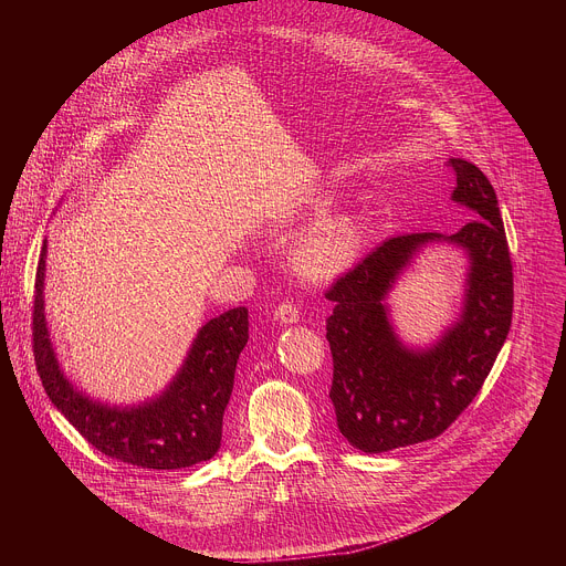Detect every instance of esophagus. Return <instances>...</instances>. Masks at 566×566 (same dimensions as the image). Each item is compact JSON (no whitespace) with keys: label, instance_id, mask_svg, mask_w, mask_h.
<instances>
[{"label":"esophagus","instance_id":"obj_1","mask_svg":"<svg viewBox=\"0 0 566 566\" xmlns=\"http://www.w3.org/2000/svg\"><path fill=\"white\" fill-rule=\"evenodd\" d=\"M273 315H275V319H277V322H282V325H293V322H297V319H300V311H297V306H295L293 302H289V300H284L282 304H277Z\"/></svg>","mask_w":566,"mask_h":566}]
</instances>
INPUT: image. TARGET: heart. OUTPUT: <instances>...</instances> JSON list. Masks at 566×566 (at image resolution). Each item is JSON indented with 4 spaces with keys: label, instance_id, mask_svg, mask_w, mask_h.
<instances>
[{
    "label": "heart",
    "instance_id": "obj_1",
    "mask_svg": "<svg viewBox=\"0 0 566 566\" xmlns=\"http://www.w3.org/2000/svg\"><path fill=\"white\" fill-rule=\"evenodd\" d=\"M363 244V223L343 212L308 228L293 247V264L306 277H334L349 269Z\"/></svg>",
    "mask_w": 566,
    "mask_h": 566
}]
</instances>
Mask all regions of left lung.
<instances>
[{
  "mask_svg": "<svg viewBox=\"0 0 566 566\" xmlns=\"http://www.w3.org/2000/svg\"><path fill=\"white\" fill-rule=\"evenodd\" d=\"M452 201L474 219L454 234L410 232L385 239L325 293L334 302L327 340L334 356L329 398L343 437L378 454L446 432L470 406L509 336L513 264L497 195L476 166L450 158ZM434 240L471 260L464 311L428 350H408L392 334L384 297L413 255Z\"/></svg>",
  "mask_w": 566,
  "mask_h": 566,
  "instance_id": "8db88e82",
  "label": "left lung"
}]
</instances>
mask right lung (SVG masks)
<instances>
[{"mask_svg": "<svg viewBox=\"0 0 566 566\" xmlns=\"http://www.w3.org/2000/svg\"><path fill=\"white\" fill-rule=\"evenodd\" d=\"M44 258L46 241L35 273L33 356L44 391L64 419L103 454L138 468L179 470L212 459L234 367L249 343V308L237 306L206 322L164 394L136 408H109L73 389L57 365L44 319Z\"/></svg>", "mask_w": 566, "mask_h": 566, "instance_id": "1", "label": "right lung"}]
</instances>
